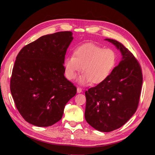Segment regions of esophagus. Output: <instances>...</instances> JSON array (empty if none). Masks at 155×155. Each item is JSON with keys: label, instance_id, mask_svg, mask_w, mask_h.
I'll use <instances>...</instances> for the list:
<instances>
[{"label": "esophagus", "instance_id": "34e87169", "mask_svg": "<svg viewBox=\"0 0 155 155\" xmlns=\"http://www.w3.org/2000/svg\"><path fill=\"white\" fill-rule=\"evenodd\" d=\"M77 92L78 93L82 92V89H81V87H77Z\"/></svg>", "mask_w": 155, "mask_h": 155}]
</instances>
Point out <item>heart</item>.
<instances>
[{
	"label": "heart",
	"mask_w": 155,
	"mask_h": 155,
	"mask_svg": "<svg viewBox=\"0 0 155 155\" xmlns=\"http://www.w3.org/2000/svg\"><path fill=\"white\" fill-rule=\"evenodd\" d=\"M117 54L115 50L87 43L73 51L72 57L64 61L65 74L68 79L73 80L78 72L83 73L79 78L81 83L99 84L105 81L116 65Z\"/></svg>",
	"instance_id": "b5f03b06"
}]
</instances>
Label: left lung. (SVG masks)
I'll return each mask as SVG.
<instances>
[{"instance_id":"left-lung-1","label":"left lung","mask_w":155,"mask_h":155,"mask_svg":"<svg viewBox=\"0 0 155 155\" xmlns=\"http://www.w3.org/2000/svg\"><path fill=\"white\" fill-rule=\"evenodd\" d=\"M120 49L122 59L107 79L85 91V117L102 132L122 127L137 110L143 82L138 60L122 43L106 39Z\"/></svg>"}]
</instances>
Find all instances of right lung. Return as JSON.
<instances>
[{"label":"right lung","instance_id":"right-lung-1","mask_svg":"<svg viewBox=\"0 0 155 155\" xmlns=\"http://www.w3.org/2000/svg\"><path fill=\"white\" fill-rule=\"evenodd\" d=\"M71 31L41 36L18 54L10 79L15 107L27 122L49 127L61 119L77 87L64 77V61Z\"/></svg>","mask_w":155,"mask_h":155}]
</instances>
